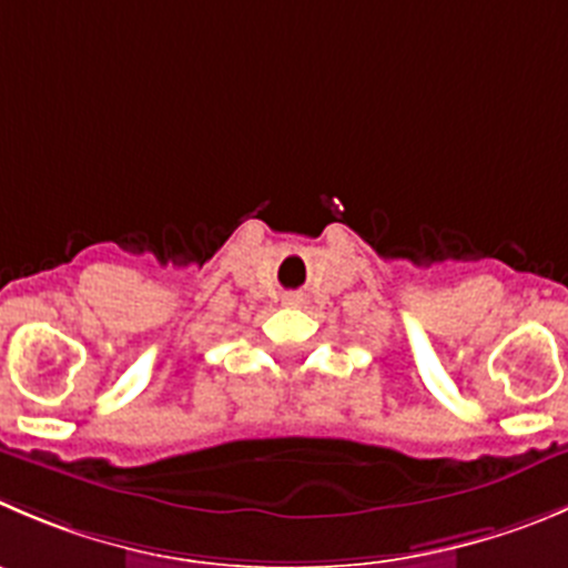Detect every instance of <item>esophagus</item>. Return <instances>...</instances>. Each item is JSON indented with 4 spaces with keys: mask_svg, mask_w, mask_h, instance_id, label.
<instances>
[{
    "mask_svg": "<svg viewBox=\"0 0 568 568\" xmlns=\"http://www.w3.org/2000/svg\"><path fill=\"white\" fill-rule=\"evenodd\" d=\"M281 304H284V306H301V304H304V298H301L298 293H284V295H281Z\"/></svg>",
    "mask_w": 568,
    "mask_h": 568,
    "instance_id": "esophagus-1",
    "label": "esophagus"
}]
</instances>
